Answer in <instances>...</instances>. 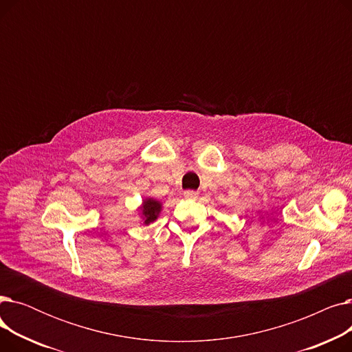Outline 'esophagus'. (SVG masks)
<instances>
[{"instance_id":"esophagus-1","label":"esophagus","mask_w":352,"mask_h":352,"mask_svg":"<svg viewBox=\"0 0 352 352\" xmlns=\"http://www.w3.org/2000/svg\"><path fill=\"white\" fill-rule=\"evenodd\" d=\"M184 197L188 198V199H195L198 197V192H195V191H184Z\"/></svg>"}]
</instances>
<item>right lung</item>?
Instances as JSON below:
<instances>
[{"label":"right lung","mask_w":352,"mask_h":352,"mask_svg":"<svg viewBox=\"0 0 352 352\" xmlns=\"http://www.w3.org/2000/svg\"><path fill=\"white\" fill-rule=\"evenodd\" d=\"M141 210H142V215H144V224L148 226L150 223H154L158 214L161 212V202L157 199H153V198H146L142 202Z\"/></svg>","instance_id":"add662e5"}]
</instances>
